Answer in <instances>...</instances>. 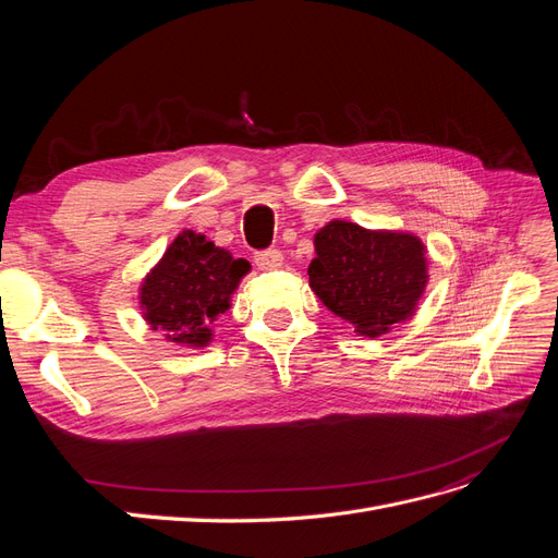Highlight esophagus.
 I'll return each instance as SVG.
<instances>
[{
	"instance_id": "obj_1",
	"label": "esophagus",
	"mask_w": 558,
	"mask_h": 558,
	"mask_svg": "<svg viewBox=\"0 0 558 558\" xmlns=\"http://www.w3.org/2000/svg\"><path fill=\"white\" fill-rule=\"evenodd\" d=\"M253 260H256L260 269H275L283 263V253L279 248H265V251H258L256 256H253Z\"/></svg>"
}]
</instances>
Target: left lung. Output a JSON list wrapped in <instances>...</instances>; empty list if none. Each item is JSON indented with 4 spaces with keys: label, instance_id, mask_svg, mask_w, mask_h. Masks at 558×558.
I'll return each mask as SVG.
<instances>
[{
    "label": "left lung",
    "instance_id": "8db88e82",
    "mask_svg": "<svg viewBox=\"0 0 558 558\" xmlns=\"http://www.w3.org/2000/svg\"><path fill=\"white\" fill-rule=\"evenodd\" d=\"M310 286L359 335L379 337L410 318L426 289V246L410 232L330 221L314 238Z\"/></svg>",
    "mask_w": 558,
    "mask_h": 558
}]
</instances>
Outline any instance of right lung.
<instances>
[{
  "label": "right lung",
  "mask_w": 558,
  "mask_h": 558,
  "mask_svg": "<svg viewBox=\"0 0 558 558\" xmlns=\"http://www.w3.org/2000/svg\"><path fill=\"white\" fill-rule=\"evenodd\" d=\"M248 269V260L232 258L205 234L183 230L142 283L144 318L170 342L207 347L211 324L230 310V295Z\"/></svg>",
  "instance_id": "1"
}]
</instances>
